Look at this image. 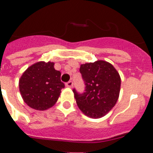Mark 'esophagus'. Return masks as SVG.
Segmentation results:
<instances>
[{
  "label": "esophagus",
  "mask_w": 153,
  "mask_h": 153,
  "mask_svg": "<svg viewBox=\"0 0 153 153\" xmlns=\"http://www.w3.org/2000/svg\"><path fill=\"white\" fill-rule=\"evenodd\" d=\"M66 86H67V87H72V86H73V82L72 81L67 82V83H66Z\"/></svg>",
  "instance_id": "obj_1"
}]
</instances>
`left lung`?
<instances>
[{
    "mask_svg": "<svg viewBox=\"0 0 153 153\" xmlns=\"http://www.w3.org/2000/svg\"><path fill=\"white\" fill-rule=\"evenodd\" d=\"M79 71L85 90L79 93L73 89L77 105L86 116L100 118L111 110L118 99L120 75L113 65L102 60L82 64Z\"/></svg>",
    "mask_w": 153,
    "mask_h": 153,
    "instance_id": "obj_1",
    "label": "left lung"
}]
</instances>
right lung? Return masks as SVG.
<instances>
[{
  "label": "right lung",
  "mask_w": 153,
  "mask_h": 153,
  "mask_svg": "<svg viewBox=\"0 0 153 153\" xmlns=\"http://www.w3.org/2000/svg\"><path fill=\"white\" fill-rule=\"evenodd\" d=\"M61 73L54 68V62H39L28 67L22 74L19 87L25 103L32 109L44 110L57 102L65 85Z\"/></svg>",
  "instance_id": "add662e5"
}]
</instances>
